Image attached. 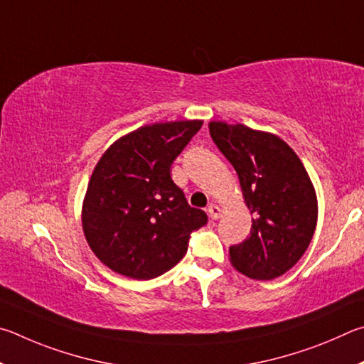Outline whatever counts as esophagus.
I'll use <instances>...</instances> for the list:
<instances>
[{"instance_id": "esophagus-1", "label": "esophagus", "mask_w": 364, "mask_h": 364, "mask_svg": "<svg viewBox=\"0 0 364 364\" xmlns=\"http://www.w3.org/2000/svg\"><path fill=\"white\" fill-rule=\"evenodd\" d=\"M208 214L213 220H218L222 215V211H220V208L218 205H209L208 206Z\"/></svg>"}]
</instances>
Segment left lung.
Returning a JSON list of instances; mask_svg holds the SVG:
<instances>
[{
	"label": "left lung",
	"mask_w": 364,
	"mask_h": 364,
	"mask_svg": "<svg viewBox=\"0 0 364 364\" xmlns=\"http://www.w3.org/2000/svg\"><path fill=\"white\" fill-rule=\"evenodd\" d=\"M211 137L237 171L252 218L251 235L230 246V264L252 279L282 277L314 238L318 200L307 169L277 134L241 123H209Z\"/></svg>",
	"instance_id": "8db88e82"
}]
</instances>
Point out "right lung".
Wrapping results in <instances>:
<instances>
[{
    "label": "right lung",
    "instance_id": "1",
    "mask_svg": "<svg viewBox=\"0 0 364 364\" xmlns=\"http://www.w3.org/2000/svg\"><path fill=\"white\" fill-rule=\"evenodd\" d=\"M201 119L145 124L108 146L89 178L81 224L102 264L132 279H151L178 264L190 233L208 222L188 206L171 164Z\"/></svg>",
    "mask_w": 364,
    "mask_h": 364
}]
</instances>
